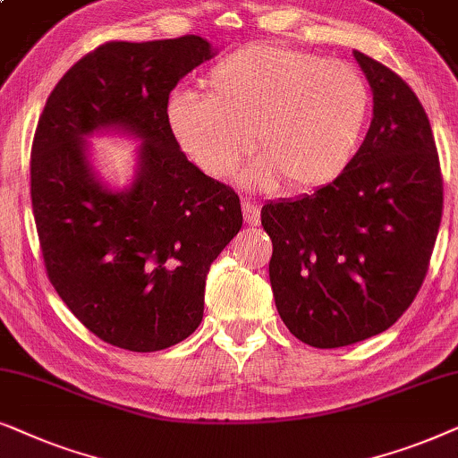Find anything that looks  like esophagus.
<instances>
[{"label": "esophagus", "instance_id": "esophagus-1", "mask_svg": "<svg viewBox=\"0 0 458 458\" xmlns=\"http://www.w3.org/2000/svg\"><path fill=\"white\" fill-rule=\"evenodd\" d=\"M242 213H245V222L249 225H259L261 216L258 205L251 203V200H245V203H242Z\"/></svg>", "mask_w": 458, "mask_h": 458}]
</instances>
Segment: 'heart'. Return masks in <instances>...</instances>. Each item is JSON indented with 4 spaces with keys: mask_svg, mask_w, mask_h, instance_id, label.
Returning a JSON list of instances; mask_svg holds the SVG:
<instances>
[{
    "mask_svg": "<svg viewBox=\"0 0 458 458\" xmlns=\"http://www.w3.org/2000/svg\"><path fill=\"white\" fill-rule=\"evenodd\" d=\"M207 94L180 89L167 127L200 172L230 178L253 138L261 155L249 180L274 191L284 180L312 191L339 178L360 150L370 89L360 71L283 44L241 47L211 66Z\"/></svg>",
    "mask_w": 458,
    "mask_h": 458,
    "instance_id": "obj_1",
    "label": "heart"
}]
</instances>
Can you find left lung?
<instances>
[{
    "label": "left lung",
    "instance_id": "8db88e82",
    "mask_svg": "<svg viewBox=\"0 0 458 458\" xmlns=\"http://www.w3.org/2000/svg\"><path fill=\"white\" fill-rule=\"evenodd\" d=\"M373 121L331 184L267 200L270 284L286 328L331 350L387 331L423 284L442 219V174L425 108L402 77L353 50Z\"/></svg>",
    "mask_w": 458,
    "mask_h": 458
}]
</instances>
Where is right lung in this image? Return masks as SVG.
<instances>
[{
  "label": "right lung",
  "instance_id": "1",
  "mask_svg": "<svg viewBox=\"0 0 458 458\" xmlns=\"http://www.w3.org/2000/svg\"><path fill=\"white\" fill-rule=\"evenodd\" d=\"M199 35L111 41L66 71L30 150V199L50 283L106 344L158 352L203 320L211 261L239 234L241 200L186 158L167 127L182 77L216 56ZM138 139L125 189L101 180L88 137Z\"/></svg>",
  "mask_w": 458,
  "mask_h": 458
}]
</instances>
